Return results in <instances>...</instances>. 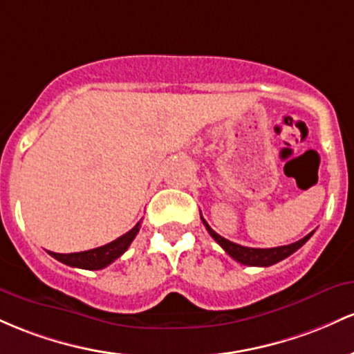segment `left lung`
Listing matches in <instances>:
<instances>
[{
  "label": "left lung",
  "mask_w": 354,
  "mask_h": 354,
  "mask_svg": "<svg viewBox=\"0 0 354 354\" xmlns=\"http://www.w3.org/2000/svg\"><path fill=\"white\" fill-rule=\"evenodd\" d=\"M201 219L204 222L207 232L212 236V239L216 241L217 244H219L230 257H232V259H236L237 263L244 266H261V268H268V266L279 263V261H283L286 257L291 256L292 252H296L297 249H299L303 244H306V242L309 241V237L315 234V232H309L308 236L303 237V239L292 242V244H288V245H279V248H269V249H256V248H245V245L236 244V242L224 239V237L219 236L216 230L210 229V225L205 222L204 217L201 216Z\"/></svg>",
  "instance_id": "left-lung-1"
}]
</instances>
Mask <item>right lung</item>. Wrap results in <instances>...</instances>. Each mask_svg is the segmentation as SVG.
<instances>
[{"label": "right lung", "mask_w": 354, "mask_h": 354, "mask_svg": "<svg viewBox=\"0 0 354 354\" xmlns=\"http://www.w3.org/2000/svg\"><path fill=\"white\" fill-rule=\"evenodd\" d=\"M138 230H140V222H138L133 229H130L129 232L124 234V236H120L118 239L109 242V244L102 245V248H95V249H90V251L73 252V254H58L51 251H48V254L50 256H53L57 261H59V263L71 266V268L98 271V269H103L109 264H112L115 259H118V257L129 249V245L132 244V241L135 239Z\"/></svg>", "instance_id": "obj_1"}]
</instances>
